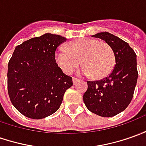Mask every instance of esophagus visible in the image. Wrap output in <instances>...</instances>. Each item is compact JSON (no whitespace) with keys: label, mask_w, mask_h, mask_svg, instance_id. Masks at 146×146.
<instances>
[{"label":"esophagus","mask_w":146,"mask_h":146,"mask_svg":"<svg viewBox=\"0 0 146 146\" xmlns=\"http://www.w3.org/2000/svg\"><path fill=\"white\" fill-rule=\"evenodd\" d=\"M79 81V80H78V79H77V78H75V77H73V84H74V85H75V84H76V83H77V81Z\"/></svg>","instance_id":"esophagus-1"}]
</instances>
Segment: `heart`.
Masks as SVG:
<instances>
[{
	"label": "heart",
	"instance_id": "b5f03b06",
	"mask_svg": "<svg viewBox=\"0 0 146 146\" xmlns=\"http://www.w3.org/2000/svg\"><path fill=\"white\" fill-rule=\"evenodd\" d=\"M55 60L67 74L81 65L80 73L102 77L110 73L115 65V54L110 45L93 38H81L60 47L55 52Z\"/></svg>",
	"mask_w": 146,
	"mask_h": 146
}]
</instances>
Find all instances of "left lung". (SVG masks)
<instances>
[{
	"instance_id": "left-lung-1",
	"label": "left lung",
	"mask_w": 146,
	"mask_h": 146,
	"mask_svg": "<svg viewBox=\"0 0 146 146\" xmlns=\"http://www.w3.org/2000/svg\"><path fill=\"white\" fill-rule=\"evenodd\" d=\"M103 40L113 48L116 65L112 73L99 81H87L83 95L87 109L101 117H113L124 111L131 102L137 81V55L127 42L108 32L92 36Z\"/></svg>"
}]
</instances>
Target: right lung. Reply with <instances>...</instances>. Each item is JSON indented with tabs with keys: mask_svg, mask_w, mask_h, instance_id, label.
Masks as SVG:
<instances>
[{
	"mask_svg": "<svg viewBox=\"0 0 146 146\" xmlns=\"http://www.w3.org/2000/svg\"><path fill=\"white\" fill-rule=\"evenodd\" d=\"M64 36L52 33L17 45L8 65V93L13 106L32 119L44 118L60 108L72 77L56 63L55 52Z\"/></svg>",
	"mask_w": 146,
	"mask_h": 146,
	"instance_id": "1",
	"label": "right lung"
}]
</instances>
